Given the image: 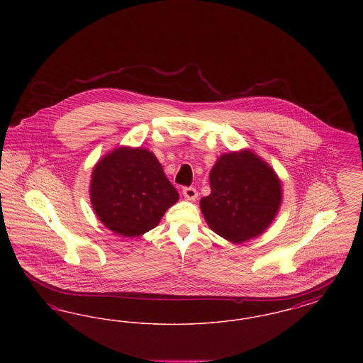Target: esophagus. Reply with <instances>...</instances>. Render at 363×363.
<instances>
[{
    "instance_id": "esophagus-1",
    "label": "esophagus",
    "mask_w": 363,
    "mask_h": 363,
    "mask_svg": "<svg viewBox=\"0 0 363 363\" xmlns=\"http://www.w3.org/2000/svg\"><path fill=\"white\" fill-rule=\"evenodd\" d=\"M182 193H184L185 199L189 200V201H194L197 199V196H199L197 190L194 189V188H184Z\"/></svg>"
}]
</instances>
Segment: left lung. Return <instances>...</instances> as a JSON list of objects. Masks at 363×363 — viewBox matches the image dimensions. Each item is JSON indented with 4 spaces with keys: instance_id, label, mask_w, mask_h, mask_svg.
<instances>
[{
    "instance_id": "obj_1",
    "label": "left lung",
    "mask_w": 363,
    "mask_h": 363,
    "mask_svg": "<svg viewBox=\"0 0 363 363\" xmlns=\"http://www.w3.org/2000/svg\"><path fill=\"white\" fill-rule=\"evenodd\" d=\"M211 194L200 200L209 228L231 243L261 235L275 220L283 190L275 170L252 150L219 156L209 173Z\"/></svg>"
}]
</instances>
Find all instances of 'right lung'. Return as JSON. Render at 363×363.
Listing matches in <instances>:
<instances>
[{
  "label": "right lung",
  "instance_id": "right-lung-1",
  "mask_svg": "<svg viewBox=\"0 0 363 363\" xmlns=\"http://www.w3.org/2000/svg\"><path fill=\"white\" fill-rule=\"evenodd\" d=\"M89 199L110 231L132 238L155 228L179 194L154 152L122 145L96 162Z\"/></svg>",
  "mask_w": 363,
  "mask_h": 363
}]
</instances>
